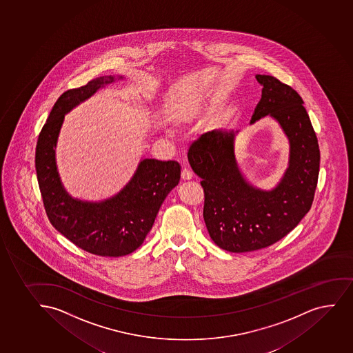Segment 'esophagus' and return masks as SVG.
I'll list each match as a JSON object with an SVG mask.
<instances>
[{
    "label": "esophagus",
    "instance_id": "34e87169",
    "mask_svg": "<svg viewBox=\"0 0 353 353\" xmlns=\"http://www.w3.org/2000/svg\"><path fill=\"white\" fill-rule=\"evenodd\" d=\"M192 178H193V174H192L191 170L183 168V172H181V179L183 180H191Z\"/></svg>",
    "mask_w": 353,
    "mask_h": 353
}]
</instances>
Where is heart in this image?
I'll return each mask as SVG.
<instances>
[{
	"mask_svg": "<svg viewBox=\"0 0 353 353\" xmlns=\"http://www.w3.org/2000/svg\"><path fill=\"white\" fill-rule=\"evenodd\" d=\"M208 107H210L208 100L205 97L190 102L183 108V113L180 114V121L183 123H190V122L194 121L195 119L199 118L205 110H208Z\"/></svg>",
	"mask_w": 353,
	"mask_h": 353,
	"instance_id": "heart-1",
	"label": "heart"
}]
</instances>
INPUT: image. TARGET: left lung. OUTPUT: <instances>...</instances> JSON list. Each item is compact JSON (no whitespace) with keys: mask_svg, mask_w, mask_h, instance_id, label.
Listing matches in <instances>:
<instances>
[{"mask_svg":"<svg viewBox=\"0 0 353 353\" xmlns=\"http://www.w3.org/2000/svg\"><path fill=\"white\" fill-rule=\"evenodd\" d=\"M263 85L251 125L274 119L290 143L288 167L270 191L243 176L234 153L239 130H213L192 143L188 161L205 192L203 220L211 239L225 251H256L283 239L312 206L321 152L304 101L271 75H256Z\"/></svg>","mask_w":353,"mask_h":353,"instance_id":"left-lung-1","label":"left lung"}]
</instances>
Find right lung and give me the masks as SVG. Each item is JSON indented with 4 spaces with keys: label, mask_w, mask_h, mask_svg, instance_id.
Segmentation results:
<instances>
[{
    "label": "right lung",
    "mask_w": 353,
    "mask_h": 353,
    "mask_svg": "<svg viewBox=\"0 0 353 353\" xmlns=\"http://www.w3.org/2000/svg\"><path fill=\"white\" fill-rule=\"evenodd\" d=\"M122 79L97 77L62 94L42 127L35 152L37 181L49 221L77 248L101 256H127L141 246L181 173L176 161L142 159L126 186L112 198L85 201L65 191L55 158L65 114L105 85Z\"/></svg>",
    "instance_id": "right-lung-1"
}]
</instances>
